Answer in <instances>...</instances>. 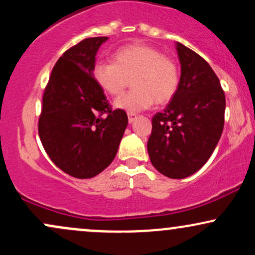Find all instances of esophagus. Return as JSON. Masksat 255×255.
<instances>
[{
    "mask_svg": "<svg viewBox=\"0 0 255 255\" xmlns=\"http://www.w3.org/2000/svg\"><path fill=\"white\" fill-rule=\"evenodd\" d=\"M135 119H136V115H135V114L128 113V121H129V124H131V122L135 121Z\"/></svg>",
    "mask_w": 255,
    "mask_h": 255,
    "instance_id": "1",
    "label": "esophagus"
}]
</instances>
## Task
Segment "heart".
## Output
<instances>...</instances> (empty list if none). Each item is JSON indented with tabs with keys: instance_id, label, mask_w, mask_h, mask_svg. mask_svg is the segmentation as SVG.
<instances>
[{
	"instance_id": "obj_1",
	"label": "heart",
	"mask_w": 255,
	"mask_h": 255,
	"mask_svg": "<svg viewBox=\"0 0 255 255\" xmlns=\"http://www.w3.org/2000/svg\"><path fill=\"white\" fill-rule=\"evenodd\" d=\"M93 78L105 93L121 95L133 79V91L115 101L118 109L140 113L154 102L166 104L176 95L180 74L176 63L158 49L146 44H129L114 54V62H98L93 68Z\"/></svg>"
}]
</instances>
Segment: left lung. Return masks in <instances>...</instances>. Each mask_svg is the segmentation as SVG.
<instances>
[{
	"label": "left lung",
	"mask_w": 255,
	"mask_h": 255,
	"mask_svg": "<svg viewBox=\"0 0 255 255\" xmlns=\"http://www.w3.org/2000/svg\"><path fill=\"white\" fill-rule=\"evenodd\" d=\"M176 51L180 84L170 103L152 119L147 151L160 174L184 178L203 168L221 139L225 95L203 57L178 42Z\"/></svg>",
	"instance_id": "8db88e82"
}]
</instances>
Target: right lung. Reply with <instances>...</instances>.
I'll return each mask as SVG.
<instances>
[{
    "instance_id": "right-lung-1",
    "label": "right lung",
    "mask_w": 255,
    "mask_h": 255,
    "mask_svg": "<svg viewBox=\"0 0 255 255\" xmlns=\"http://www.w3.org/2000/svg\"><path fill=\"white\" fill-rule=\"evenodd\" d=\"M108 39L86 38L68 49L44 91L40 141L54 164L77 178L95 177L111 164L128 125L126 111L111 110L93 78L96 55Z\"/></svg>"
}]
</instances>
